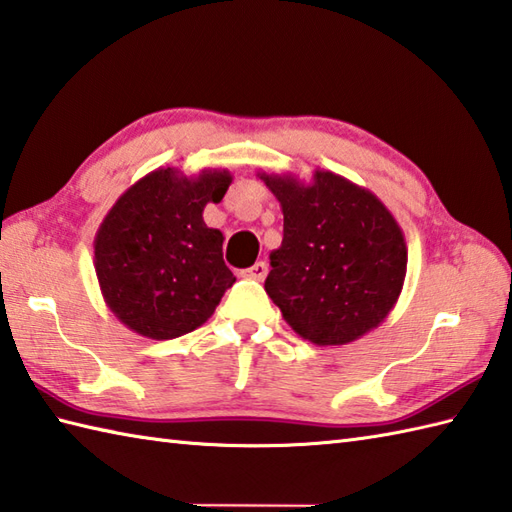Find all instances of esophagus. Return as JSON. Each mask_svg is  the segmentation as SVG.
Instances as JSON below:
<instances>
[{"label":"esophagus","mask_w":512,"mask_h":512,"mask_svg":"<svg viewBox=\"0 0 512 512\" xmlns=\"http://www.w3.org/2000/svg\"><path fill=\"white\" fill-rule=\"evenodd\" d=\"M267 263H263V260H260V263H256V265H252L249 269H245V276L247 278H254V280H265V276H267Z\"/></svg>","instance_id":"esophagus-1"}]
</instances>
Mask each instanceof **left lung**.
Instances as JSON below:
<instances>
[{
  "mask_svg": "<svg viewBox=\"0 0 512 512\" xmlns=\"http://www.w3.org/2000/svg\"><path fill=\"white\" fill-rule=\"evenodd\" d=\"M258 176L285 216L265 291L287 325L318 347L349 344L378 327L406 276L404 234L387 205L329 170H316L311 183Z\"/></svg>",
  "mask_w": 512,
  "mask_h": 512,
  "instance_id": "left-lung-1",
  "label": "left lung"
}]
</instances>
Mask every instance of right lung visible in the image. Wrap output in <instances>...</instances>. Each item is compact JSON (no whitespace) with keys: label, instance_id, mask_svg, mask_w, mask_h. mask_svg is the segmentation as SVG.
Listing matches in <instances>:
<instances>
[{"label":"right lung","instance_id":"right-lung-1","mask_svg":"<svg viewBox=\"0 0 512 512\" xmlns=\"http://www.w3.org/2000/svg\"><path fill=\"white\" fill-rule=\"evenodd\" d=\"M227 170L185 176L159 168L128 187L95 236L103 300L139 336L172 340L214 314L236 276L223 260V232L207 227V203H221Z\"/></svg>","mask_w":512,"mask_h":512}]
</instances>
